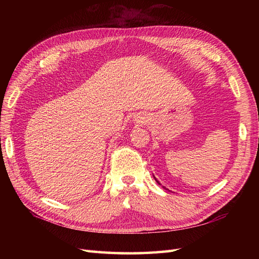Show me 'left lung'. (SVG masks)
<instances>
[{"instance_id": "1", "label": "left lung", "mask_w": 259, "mask_h": 259, "mask_svg": "<svg viewBox=\"0 0 259 259\" xmlns=\"http://www.w3.org/2000/svg\"><path fill=\"white\" fill-rule=\"evenodd\" d=\"M155 180H156V179H155ZM156 182H158V180H156ZM158 184H160V183H159V182H158Z\"/></svg>"}]
</instances>
